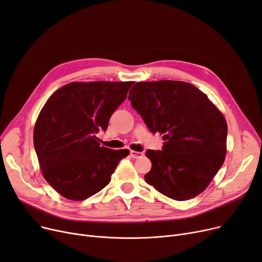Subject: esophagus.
<instances>
[{
    "mask_svg": "<svg viewBox=\"0 0 262 262\" xmlns=\"http://www.w3.org/2000/svg\"><path fill=\"white\" fill-rule=\"evenodd\" d=\"M130 156L133 158H140L143 156L142 152H136V151H130Z\"/></svg>",
    "mask_w": 262,
    "mask_h": 262,
    "instance_id": "esophagus-1",
    "label": "esophagus"
}]
</instances>
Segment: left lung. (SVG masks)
Segmentation results:
<instances>
[{
    "instance_id": "1",
    "label": "left lung",
    "mask_w": 262,
    "mask_h": 262,
    "mask_svg": "<svg viewBox=\"0 0 262 262\" xmlns=\"http://www.w3.org/2000/svg\"><path fill=\"white\" fill-rule=\"evenodd\" d=\"M128 99L153 134L163 135V150H147L152 168L147 184L184 201L208 187L224 164L227 123L199 89L184 81L137 82Z\"/></svg>"
}]
</instances>
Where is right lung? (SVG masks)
<instances>
[{
	"label": "right lung",
	"mask_w": 262,
	"mask_h": 262,
	"mask_svg": "<svg viewBox=\"0 0 262 262\" xmlns=\"http://www.w3.org/2000/svg\"><path fill=\"white\" fill-rule=\"evenodd\" d=\"M128 82H72L49 97L34 127L42 176L63 197L84 200L103 189L128 150L101 146L112 113L126 99Z\"/></svg>",
	"instance_id": "1"
}]
</instances>
